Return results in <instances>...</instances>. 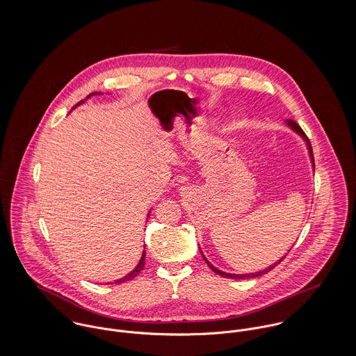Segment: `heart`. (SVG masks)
Returning <instances> with one entry per match:
<instances>
[{"mask_svg": "<svg viewBox=\"0 0 356 356\" xmlns=\"http://www.w3.org/2000/svg\"><path fill=\"white\" fill-rule=\"evenodd\" d=\"M240 126H241V122H236L233 127H234V129H237V127H240Z\"/></svg>", "mask_w": 356, "mask_h": 356, "instance_id": "heart-1", "label": "heart"}]
</instances>
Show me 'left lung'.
Listing matches in <instances>:
<instances>
[{
  "mask_svg": "<svg viewBox=\"0 0 356 356\" xmlns=\"http://www.w3.org/2000/svg\"><path fill=\"white\" fill-rule=\"evenodd\" d=\"M285 124L293 131V133H296L298 136H300V138L305 141V148H307V151H308V157H309V161H311V165H312V170H314V154H312V148H311V144H309V141H308V138H307V136H305V133H303V130L300 129V126L296 123V122H293V120H291V119H288L286 122H285ZM200 248V247H199ZM200 254H203V259L205 260V263L208 264V267L213 271V273H216L218 275H220V277H225V278H232V280H250V278H257V277H261L263 274H267L268 271H271L277 264H280L281 261H282V259L286 256V254H284L281 259H278L277 261H274L273 264H270V266H267L266 268H263V270H260V271H254V273H248V274H234V273H226V271H222V270H219L218 267H215L211 261H208V259L205 257V254H203V251H202V248H200Z\"/></svg>",
  "mask_w": 356,
  "mask_h": 356,
  "instance_id": "1",
  "label": "left lung"
}]
</instances>
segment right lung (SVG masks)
<instances>
[{
  "label": "right lung",
  "instance_id": "1",
  "mask_svg": "<svg viewBox=\"0 0 356 356\" xmlns=\"http://www.w3.org/2000/svg\"><path fill=\"white\" fill-rule=\"evenodd\" d=\"M97 95H102V92H95V93L89 95V96H88L85 100H82V102H78V104H76V105H75L72 109H75L76 106H79L81 104H83V102H86L88 99H90L92 96H97ZM108 95H109V93H108ZM149 216H151V211L148 212V218H149ZM148 218H147V219H148ZM144 266H145V250L143 251V256H141V259H140L138 264H137V266H136V267H134V268H133V270H131V271H130L127 275H124L123 278H119V280L113 281V284H122V282H126V281H131L133 278H136V277H137V275L141 273V270L144 268ZM108 284H109V282H108Z\"/></svg>",
  "mask_w": 356,
  "mask_h": 356
}]
</instances>
